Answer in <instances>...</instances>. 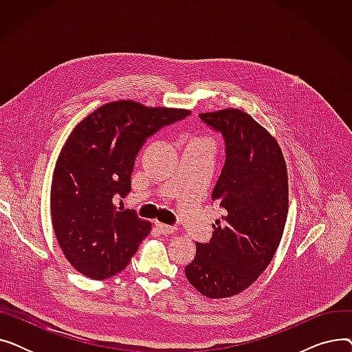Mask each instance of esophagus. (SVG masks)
Here are the masks:
<instances>
[{
    "label": "esophagus",
    "instance_id": "34e87169",
    "mask_svg": "<svg viewBox=\"0 0 352 352\" xmlns=\"http://www.w3.org/2000/svg\"><path fill=\"white\" fill-rule=\"evenodd\" d=\"M155 227L160 230L161 234L164 235H170V234H174L177 231V227H171V226H166V224H162L160 223V221H155Z\"/></svg>",
    "mask_w": 352,
    "mask_h": 352
}]
</instances>
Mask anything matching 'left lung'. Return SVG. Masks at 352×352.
<instances>
[{
  "instance_id": "left-lung-1",
  "label": "left lung",
  "mask_w": 352,
  "mask_h": 352,
  "mask_svg": "<svg viewBox=\"0 0 352 352\" xmlns=\"http://www.w3.org/2000/svg\"><path fill=\"white\" fill-rule=\"evenodd\" d=\"M199 118L224 135L226 164L211 199L227 211L186 267L190 284L208 298L243 292L270 265L288 214V173L276 140L245 111L226 108Z\"/></svg>"
}]
</instances>
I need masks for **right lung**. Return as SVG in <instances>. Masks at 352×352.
<instances>
[{
  "instance_id": "add662e5",
  "label": "right lung",
  "mask_w": 352,
  "mask_h": 352,
  "mask_svg": "<svg viewBox=\"0 0 352 352\" xmlns=\"http://www.w3.org/2000/svg\"><path fill=\"white\" fill-rule=\"evenodd\" d=\"M190 109L120 100L92 111L72 129L55 164L51 219L69 264L92 280L122 271L151 231L133 210H117L114 195L131 190L134 161L145 140Z\"/></svg>"
}]
</instances>
